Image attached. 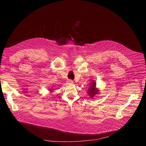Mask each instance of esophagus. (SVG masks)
I'll use <instances>...</instances> for the list:
<instances>
[{"mask_svg":"<svg viewBox=\"0 0 146 146\" xmlns=\"http://www.w3.org/2000/svg\"><path fill=\"white\" fill-rule=\"evenodd\" d=\"M68 82L69 83V84H73V81L72 80H69L68 81Z\"/></svg>","mask_w":146,"mask_h":146,"instance_id":"34e87169","label":"esophagus"}]
</instances>
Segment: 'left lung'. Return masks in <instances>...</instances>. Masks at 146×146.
Wrapping results in <instances>:
<instances>
[{"label":"left lung","instance_id":"8db88e82","mask_svg":"<svg viewBox=\"0 0 146 146\" xmlns=\"http://www.w3.org/2000/svg\"><path fill=\"white\" fill-rule=\"evenodd\" d=\"M96 82L95 81H93V82H91V84H90V86L88 88V90L87 91V93L88 94V96L90 97V98H94L95 95L96 94H98L99 92L100 91L98 88H96Z\"/></svg>","mask_w":146,"mask_h":146}]
</instances>
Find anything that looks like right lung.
Listing matches in <instances>:
<instances>
[{
  "label": "right lung",
  "instance_id": "right-lung-1",
  "mask_svg": "<svg viewBox=\"0 0 146 146\" xmlns=\"http://www.w3.org/2000/svg\"><path fill=\"white\" fill-rule=\"evenodd\" d=\"M52 89H50V92H52Z\"/></svg>",
  "mask_w": 146,
  "mask_h": 146
}]
</instances>
